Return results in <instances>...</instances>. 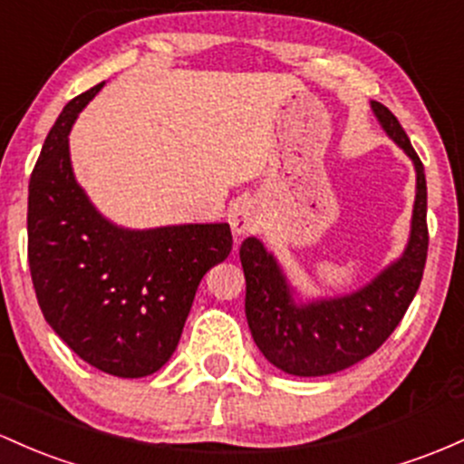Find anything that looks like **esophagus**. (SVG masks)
I'll return each instance as SVG.
<instances>
[{"mask_svg": "<svg viewBox=\"0 0 464 464\" xmlns=\"http://www.w3.org/2000/svg\"><path fill=\"white\" fill-rule=\"evenodd\" d=\"M231 227L236 236H246V233H256L264 227V218L259 213V208L256 202L244 200L240 207L236 208L231 218Z\"/></svg>", "mask_w": 464, "mask_h": 464, "instance_id": "obj_1", "label": "esophagus"}]
</instances>
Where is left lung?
Returning a JSON list of instances; mask_svg holds the SVG:
<instances>
[{"label":"left lung","mask_w":464,"mask_h":464,"mask_svg":"<svg viewBox=\"0 0 464 464\" xmlns=\"http://www.w3.org/2000/svg\"><path fill=\"white\" fill-rule=\"evenodd\" d=\"M372 110L416 169V200L411 231L403 256L381 271L370 284L341 297L297 304L277 259L257 237H246L240 259L246 277V319L262 354L295 376L334 374L370 356L410 308L420 286L427 259V182L419 154L392 111L372 101Z\"/></svg>","instance_id":"obj_1"}]
</instances>
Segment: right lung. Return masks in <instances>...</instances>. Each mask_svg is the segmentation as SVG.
Masks as SVG:
<instances>
[{
  "label": "right lung",
  "instance_id": "right-lung-1",
  "mask_svg": "<svg viewBox=\"0 0 464 464\" xmlns=\"http://www.w3.org/2000/svg\"><path fill=\"white\" fill-rule=\"evenodd\" d=\"M103 83L59 114L30 176L28 264L39 308L101 372L154 374L174 354L200 279L231 253L227 222L131 231L105 220L74 180L68 134Z\"/></svg>",
  "mask_w": 464,
  "mask_h": 464
}]
</instances>
